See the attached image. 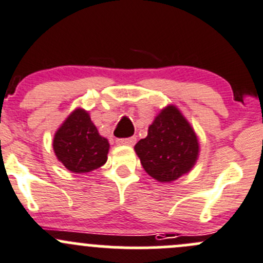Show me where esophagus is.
Here are the masks:
<instances>
[{
    "label": "esophagus",
    "instance_id": "34e87169",
    "mask_svg": "<svg viewBox=\"0 0 263 263\" xmlns=\"http://www.w3.org/2000/svg\"><path fill=\"white\" fill-rule=\"evenodd\" d=\"M117 144L118 145H128V146H132L136 142V137H126V139H117Z\"/></svg>",
    "mask_w": 263,
    "mask_h": 263
}]
</instances>
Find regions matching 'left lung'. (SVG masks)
<instances>
[{
  "mask_svg": "<svg viewBox=\"0 0 263 263\" xmlns=\"http://www.w3.org/2000/svg\"><path fill=\"white\" fill-rule=\"evenodd\" d=\"M148 176L172 182L188 173L198 156L195 131L173 105L161 110L148 127L147 136L135 146Z\"/></svg>",
  "mask_w": 263,
  "mask_h": 263,
  "instance_id": "obj_1",
  "label": "left lung"
}]
</instances>
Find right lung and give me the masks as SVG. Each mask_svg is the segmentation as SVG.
<instances>
[{"label":"right lung","instance_id":"right-lung-1","mask_svg":"<svg viewBox=\"0 0 263 263\" xmlns=\"http://www.w3.org/2000/svg\"><path fill=\"white\" fill-rule=\"evenodd\" d=\"M53 148L58 160L73 173H87L107 161L108 140L99 135L89 115L76 109L55 132Z\"/></svg>","mask_w":263,"mask_h":263}]
</instances>
